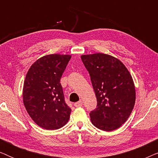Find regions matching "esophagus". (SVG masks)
Here are the masks:
<instances>
[{"mask_svg":"<svg viewBox=\"0 0 158 158\" xmlns=\"http://www.w3.org/2000/svg\"><path fill=\"white\" fill-rule=\"evenodd\" d=\"M74 106L75 107H81V106H83V101H78V102H76V103H75V104H74Z\"/></svg>","mask_w":158,"mask_h":158,"instance_id":"34e87169","label":"esophagus"}]
</instances>
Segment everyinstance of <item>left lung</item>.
Wrapping results in <instances>:
<instances>
[{"label":"left lung","instance_id":"left-lung-1","mask_svg":"<svg viewBox=\"0 0 158 158\" xmlns=\"http://www.w3.org/2000/svg\"><path fill=\"white\" fill-rule=\"evenodd\" d=\"M89 73L97 98V108L90 111L92 124L103 131L120 127L129 117L135 103L132 77L124 64L103 53L81 56Z\"/></svg>","mask_w":158,"mask_h":158}]
</instances>
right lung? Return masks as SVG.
<instances>
[{
    "instance_id": "1",
    "label": "right lung",
    "mask_w": 158,
    "mask_h": 158,
    "mask_svg": "<svg viewBox=\"0 0 158 158\" xmlns=\"http://www.w3.org/2000/svg\"><path fill=\"white\" fill-rule=\"evenodd\" d=\"M71 55H45L30 67L23 88L24 106L38 126L55 130L64 126L71 109L64 101L60 79Z\"/></svg>"
}]
</instances>
